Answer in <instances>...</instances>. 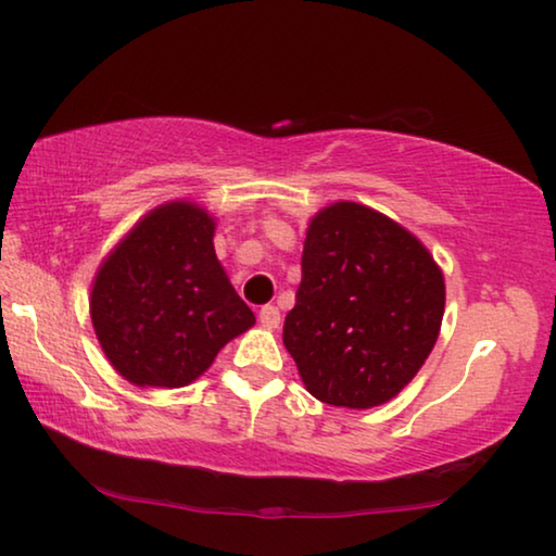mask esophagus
Here are the masks:
<instances>
[{
  "mask_svg": "<svg viewBox=\"0 0 556 556\" xmlns=\"http://www.w3.org/2000/svg\"><path fill=\"white\" fill-rule=\"evenodd\" d=\"M279 321H281V314H279L277 306L267 304V306L260 308V324L262 326H265V328H279Z\"/></svg>",
  "mask_w": 556,
  "mask_h": 556,
  "instance_id": "esophagus-1",
  "label": "esophagus"
}]
</instances>
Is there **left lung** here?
<instances>
[{
	"instance_id": "8db88e82",
	"label": "left lung",
	"mask_w": 556,
	"mask_h": 556,
	"mask_svg": "<svg viewBox=\"0 0 556 556\" xmlns=\"http://www.w3.org/2000/svg\"><path fill=\"white\" fill-rule=\"evenodd\" d=\"M444 275L409 230L341 201L314 215L285 345L316 400L370 409L392 400L434 348Z\"/></svg>"
}]
</instances>
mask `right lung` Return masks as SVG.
Segmentation results:
<instances>
[{
  "label": "right lung",
  "mask_w": 556,
  "mask_h": 556,
  "mask_svg": "<svg viewBox=\"0 0 556 556\" xmlns=\"http://www.w3.org/2000/svg\"><path fill=\"white\" fill-rule=\"evenodd\" d=\"M213 232L199 205L164 203L100 265L90 318L112 368L131 384L184 388L255 324L215 257Z\"/></svg>",
  "instance_id": "right-lung-1"
}]
</instances>
